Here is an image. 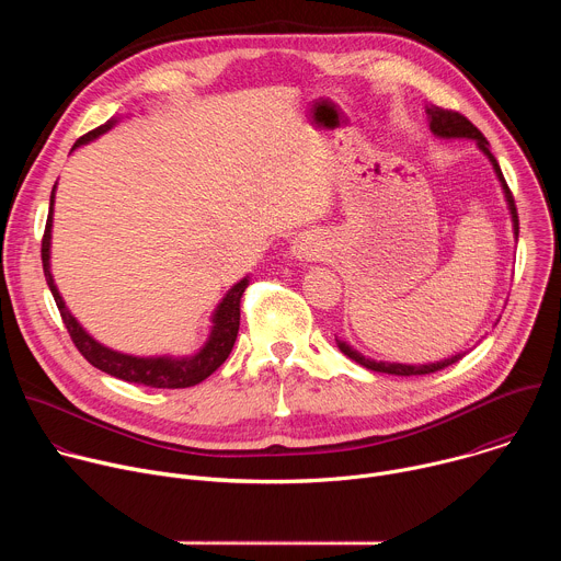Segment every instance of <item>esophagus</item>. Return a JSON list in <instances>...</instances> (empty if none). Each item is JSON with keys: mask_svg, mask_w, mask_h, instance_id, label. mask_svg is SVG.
Here are the masks:
<instances>
[{"mask_svg": "<svg viewBox=\"0 0 561 561\" xmlns=\"http://www.w3.org/2000/svg\"><path fill=\"white\" fill-rule=\"evenodd\" d=\"M319 251H322V244H319V239L310 232L306 234H299L293 239V247H290V255L295 260H312L319 255Z\"/></svg>", "mask_w": 561, "mask_h": 561, "instance_id": "esophagus-1", "label": "esophagus"}]
</instances>
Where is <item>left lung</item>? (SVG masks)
<instances>
[{"label": "left lung", "instance_id": "8db88e82", "mask_svg": "<svg viewBox=\"0 0 561 561\" xmlns=\"http://www.w3.org/2000/svg\"><path fill=\"white\" fill-rule=\"evenodd\" d=\"M426 115H428V126H431V133L442 137V139H474L477 141V148L482 150L489 162L493 164V171L502 184V191H504V197H506V204H508V210H511V219H513V232L515 237L519 234V217H517V208H515V199H513V193L502 175V169L497 164L495 154L491 152V144L489 139L479 133L477 126H472L463 115L455 113V111H444L439 106H426ZM340 351L351 357L353 362H357L359 366L368 368V370H375V373H388V375H402V377H411V375H431V373H437L446 366H453L455 362H459L466 353H457V355H450L446 359H439V362H433V364H399V362H377V359H370V357H364L359 351H355L351 344L342 342V340H335Z\"/></svg>", "mask_w": 561, "mask_h": 561}]
</instances>
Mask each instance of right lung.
<instances>
[{"instance_id":"obj_1","label":"right lung","mask_w":561,"mask_h":561,"mask_svg":"<svg viewBox=\"0 0 561 561\" xmlns=\"http://www.w3.org/2000/svg\"><path fill=\"white\" fill-rule=\"evenodd\" d=\"M117 124V117L108 119L106 124H102L100 128L87 133L84 137H79L72 146L79 148L93 139H98L100 135H104L106 130H111ZM55 188L50 193V208H48V219H46V230H44V239H42V264H44V275H46V284L55 297V304L61 312L64 324L70 333L72 344L77 346V351L82 353L95 368L130 381V383H141V386H150V388H188L195 386L199 381H204L208 375H213L230 355L232 344L237 340V331H239V301H242V295L249 286V277L239 279L226 295L224 299L217 304L213 317H210V335L206 340V344L195 353V355H186V357H173V355H162V357H135V355H126L119 351H113L104 344H100L98 340H93L82 324L70 314V310L66 308L53 273H50V232H53V204H55Z\"/></svg>"}]
</instances>
